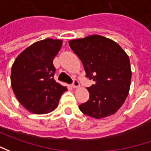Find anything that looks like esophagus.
Wrapping results in <instances>:
<instances>
[{"instance_id":"1","label":"esophagus","mask_w":151,"mask_h":151,"mask_svg":"<svg viewBox=\"0 0 151 151\" xmlns=\"http://www.w3.org/2000/svg\"><path fill=\"white\" fill-rule=\"evenodd\" d=\"M72 87H73V88H78V87H79V83H78V81L74 79V80H73V82Z\"/></svg>"}]
</instances>
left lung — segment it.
<instances>
[{
  "mask_svg": "<svg viewBox=\"0 0 151 151\" xmlns=\"http://www.w3.org/2000/svg\"><path fill=\"white\" fill-rule=\"evenodd\" d=\"M82 61L86 77L95 84L87 88L89 99L79 105L84 114L102 119L115 114L129 91L132 72L129 56L113 40L99 35L69 41Z\"/></svg>",
  "mask_w": 151,
  "mask_h": 151,
  "instance_id": "8db88e82",
  "label": "left lung"
}]
</instances>
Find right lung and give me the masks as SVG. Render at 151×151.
<instances>
[{"label":"right lung","mask_w":151,"mask_h":151,"mask_svg":"<svg viewBox=\"0 0 151 151\" xmlns=\"http://www.w3.org/2000/svg\"><path fill=\"white\" fill-rule=\"evenodd\" d=\"M63 41L46 38L32 44L17 56L12 68L11 83L20 104L31 113L53 111L67 88L53 78L52 61Z\"/></svg>","instance_id":"right-lung-1"}]
</instances>
